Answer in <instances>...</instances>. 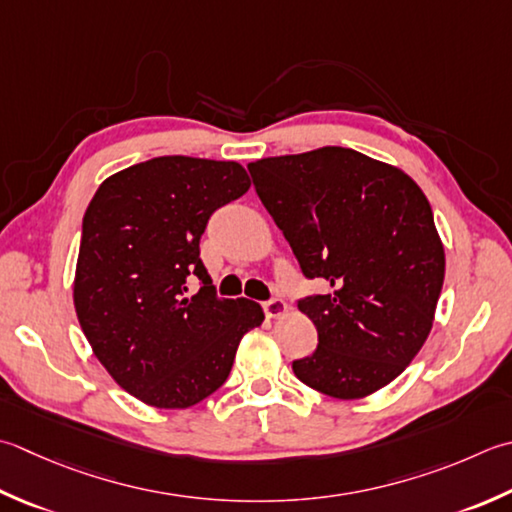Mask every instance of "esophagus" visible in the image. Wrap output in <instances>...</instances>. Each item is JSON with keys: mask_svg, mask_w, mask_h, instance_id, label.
Segmentation results:
<instances>
[{"mask_svg": "<svg viewBox=\"0 0 512 512\" xmlns=\"http://www.w3.org/2000/svg\"><path fill=\"white\" fill-rule=\"evenodd\" d=\"M264 313L268 319H279L290 313V306L284 302V299H270V302L264 304Z\"/></svg>", "mask_w": 512, "mask_h": 512, "instance_id": "34e87169", "label": "esophagus"}]
</instances>
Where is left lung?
<instances>
[{"instance_id": "1", "label": "left lung", "mask_w": 512, "mask_h": 512, "mask_svg": "<svg viewBox=\"0 0 512 512\" xmlns=\"http://www.w3.org/2000/svg\"><path fill=\"white\" fill-rule=\"evenodd\" d=\"M248 170L304 275L330 284L299 302L319 344L293 373L335 399L377 393L422 350L444 286V244L422 188L402 168L342 146L257 159Z\"/></svg>"}]
</instances>
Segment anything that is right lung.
I'll return each mask as SVG.
<instances>
[{
	"mask_svg": "<svg viewBox=\"0 0 512 512\" xmlns=\"http://www.w3.org/2000/svg\"><path fill=\"white\" fill-rule=\"evenodd\" d=\"M242 164L166 155L106 177L90 199L73 304L108 375L153 408H190L226 382L242 337L264 322L250 299H217L199 237L242 197ZM188 274L205 286L186 298Z\"/></svg>",
	"mask_w": 512,
	"mask_h": 512,
	"instance_id": "add662e5",
	"label": "right lung"
}]
</instances>
